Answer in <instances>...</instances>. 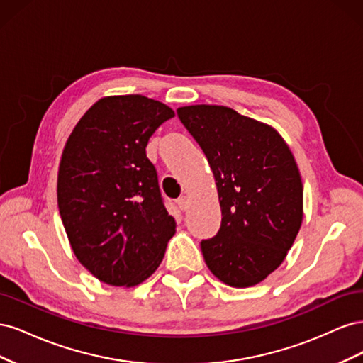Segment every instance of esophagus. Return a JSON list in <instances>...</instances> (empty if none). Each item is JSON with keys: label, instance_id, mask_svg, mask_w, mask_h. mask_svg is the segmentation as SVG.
<instances>
[{"label": "esophagus", "instance_id": "34e87169", "mask_svg": "<svg viewBox=\"0 0 363 363\" xmlns=\"http://www.w3.org/2000/svg\"><path fill=\"white\" fill-rule=\"evenodd\" d=\"M177 204H179V207H180V211L186 212V211H188V208H189V206H191L189 196H188V195H183V196H180V199L177 200Z\"/></svg>", "mask_w": 363, "mask_h": 363}]
</instances>
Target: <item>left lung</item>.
<instances>
[{
	"instance_id": "8db88e82",
	"label": "left lung",
	"mask_w": 363,
	"mask_h": 363,
	"mask_svg": "<svg viewBox=\"0 0 363 363\" xmlns=\"http://www.w3.org/2000/svg\"><path fill=\"white\" fill-rule=\"evenodd\" d=\"M211 164L221 227L201 240L207 268L232 288L265 280L286 257L303 223V183L276 128L225 106L177 108Z\"/></svg>"
}]
</instances>
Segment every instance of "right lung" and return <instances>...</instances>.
Masks as SVG:
<instances>
[{
	"label": "right lung",
	"instance_id": "1",
	"mask_svg": "<svg viewBox=\"0 0 363 363\" xmlns=\"http://www.w3.org/2000/svg\"><path fill=\"white\" fill-rule=\"evenodd\" d=\"M174 116L144 95L98 100L63 148L57 203L82 265L112 286H138L155 272L175 233L157 172L147 157L151 135Z\"/></svg>",
	"mask_w": 363,
	"mask_h": 363
}]
</instances>
